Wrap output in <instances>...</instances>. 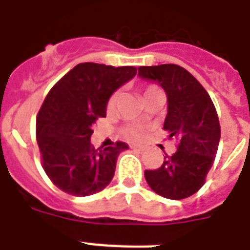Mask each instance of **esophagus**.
<instances>
[{"label": "esophagus", "mask_w": 250, "mask_h": 250, "mask_svg": "<svg viewBox=\"0 0 250 250\" xmlns=\"http://www.w3.org/2000/svg\"><path fill=\"white\" fill-rule=\"evenodd\" d=\"M131 148L136 149V150H140V152H143V150H144V149H145L144 146H141V145H132Z\"/></svg>", "instance_id": "34e87169"}]
</instances>
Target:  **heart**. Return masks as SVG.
I'll use <instances>...</instances> for the list:
<instances>
[{
  "label": "heart",
  "instance_id": "1",
  "mask_svg": "<svg viewBox=\"0 0 250 250\" xmlns=\"http://www.w3.org/2000/svg\"><path fill=\"white\" fill-rule=\"evenodd\" d=\"M156 89H158L156 85L145 86L144 90H143V96H144V98L146 97L149 93H152L153 90H156ZM117 100H118V93L115 92V93H113L111 96H110L109 101H107V109H113L114 106H115V104H117ZM125 135H127V137H129V139H132V140H139V139L143 136V127L137 125H129L125 127Z\"/></svg>",
  "mask_w": 250,
  "mask_h": 250
}]
</instances>
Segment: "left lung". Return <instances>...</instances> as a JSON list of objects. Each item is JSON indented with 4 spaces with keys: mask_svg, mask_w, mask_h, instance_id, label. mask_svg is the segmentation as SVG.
Here are the masks:
<instances>
[{
    "mask_svg": "<svg viewBox=\"0 0 250 250\" xmlns=\"http://www.w3.org/2000/svg\"><path fill=\"white\" fill-rule=\"evenodd\" d=\"M139 76L154 80L167 94L164 129L178 141L176 152L165 157L157 170H145V179L157 194L183 200L206 182L217 156L221 125L209 93L190 72L172 63L141 66Z\"/></svg>",
    "mask_w": 250,
    "mask_h": 250,
    "instance_id": "left-lung-1",
    "label": "left lung"
}]
</instances>
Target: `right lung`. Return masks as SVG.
<instances>
[{
  "label": "right lung",
  "mask_w": 250,
  "mask_h": 250,
  "mask_svg": "<svg viewBox=\"0 0 250 250\" xmlns=\"http://www.w3.org/2000/svg\"><path fill=\"white\" fill-rule=\"evenodd\" d=\"M136 75L133 66L85 62L61 78L45 97L36 118V140L41 166L56 187L83 197L109 186L119 153L128 145L94 149L92 125L106 117L114 90Z\"/></svg>",
  "instance_id": "obj_1"
}]
</instances>
